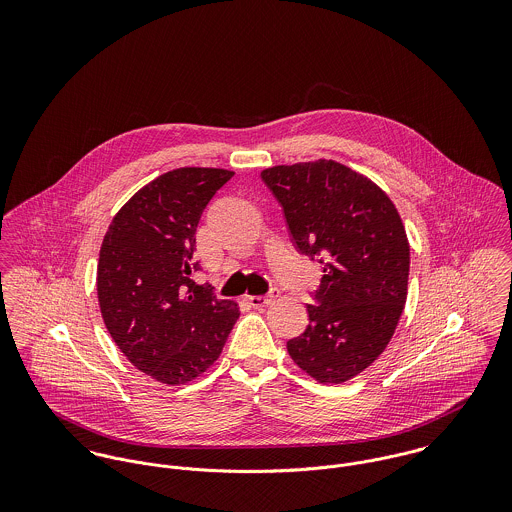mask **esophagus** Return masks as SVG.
Masks as SVG:
<instances>
[{
  "instance_id": "34e87169",
  "label": "esophagus",
  "mask_w": 512,
  "mask_h": 512,
  "mask_svg": "<svg viewBox=\"0 0 512 512\" xmlns=\"http://www.w3.org/2000/svg\"><path fill=\"white\" fill-rule=\"evenodd\" d=\"M276 295H278V290L272 288L266 295H250V297H248V303H250L252 307H266L268 303H272V299H274Z\"/></svg>"
}]
</instances>
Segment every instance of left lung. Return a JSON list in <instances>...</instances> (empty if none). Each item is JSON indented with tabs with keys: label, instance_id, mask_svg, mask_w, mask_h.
Returning <instances> with one entry per match:
<instances>
[{
	"label": "left lung",
	"instance_id": "1",
	"mask_svg": "<svg viewBox=\"0 0 512 512\" xmlns=\"http://www.w3.org/2000/svg\"><path fill=\"white\" fill-rule=\"evenodd\" d=\"M293 246L323 266L309 325L288 341L295 365L345 382L386 349L406 303L410 246L388 195L357 171L319 159L262 171Z\"/></svg>",
	"mask_w": 512,
	"mask_h": 512
}]
</instances>
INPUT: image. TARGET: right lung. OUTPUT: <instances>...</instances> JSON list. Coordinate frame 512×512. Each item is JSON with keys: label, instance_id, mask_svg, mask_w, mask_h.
Returning a JSON list of instances; mask_svg holds the SVG:
<instances>
[{"label": "right lung", "instance_id": "obj_1", "mask_svg": "<svg viewBox=\"0 0 512 512\" xmlns=\"http://www.w3.org/2000/svg\"><path fill=\"white\" fill-rule=\"evenodd\" d=\"M232 175L215 167L159 175L118 211L100 246L104 325L128 361L163 384L203 374L240 315L232 299L193 280L199 220Z\"/></svg>", "mask_w": 512, "mask_h": 512}]
</instances>
